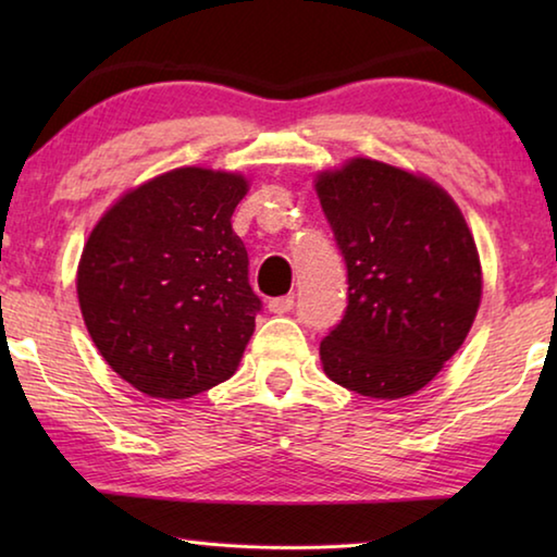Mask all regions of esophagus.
<instances>
[{
  "instance_id": "1",
  "label": "esophagus",
  "mask_w": 557,
  "mask_h": 557,
  "mask_svg": "<svg viewBox=\"0 0 557 557\" xmlns=\"http://www.w3.org/2000/svg\"><path fill=\"white\" fill-rule=\"evenodd\" d=\"M292 307H295V297H292V295L270 299V305H268V309H270L272 314H287Z\"/></svg>"
}]
</instances>
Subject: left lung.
Returning <instances> with one entry per match:
<instances>
[{
    "mask_svg": "<svg viewBox=\"0 0 557 557\" xmlns=\"http://www.w3.org/2000/svg\"><path fill=\"white\" fill-rule=\"evenodd\" d=\"M348 272L344 319L319 344L324 373L366 398L418 393L465 344L482 301L476 243L445 188L356 157L317 176Z\"/></svg>",
    "mask_w": 557,
    "mask_h": 557,
    "instance_id": "left-lung-1",
    "label": "left lung"
}]
</instances>
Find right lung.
Here are the masks:
<instances>
[{
    "instance_id": "1",
    "label": "right lung",
    "mask_w": 557,
    "mask_h": 557,
    "mask_svg": "<svg viewBox=\"0 0 557 557\" xmlns=\"http://www.w3.org/2000/svg\"><path fill=\"white\" fill-rule=\"evenodd\" d=\"M245 194L240 174L172 169L92 228L75 280L83 322L139 393L184 400L238 369L262 307L231 225Z\"/></svg>"
}]
</instances>
